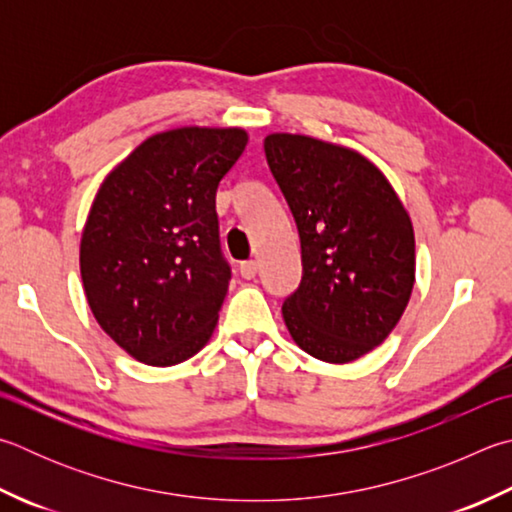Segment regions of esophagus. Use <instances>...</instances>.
Wrapping results in <instances>:
<instances>
[{"instance_id":"34e87169","label":"esophagus","mask_w":512,"mask_h":512,"mask_svg":"<svg viewBox=\"0 0 512 512\" xmlns=\"http://www.w3.org/2000/svg\"><path fill=\"white\" fill-rule=\"evenodd\" d=\"M239 273L244 280H253V277L257 275V262L255 259H248V262H241L239 264Z\"/></svg>"}]
</instances>
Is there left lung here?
Listing matches in <instances>:
<instances>
[{
	"instance_id": "obj_1",
	"label": "left lung",
	"mask_w": 512,
	"mask_h": 512,
	"mask_svg": "<svg viewBox=\"0 0 512 512\" xmlns=\"http://www.w3.org/2000/svg\"><path fill=\"white\" fill-rule=\"evenodd\" d=\"M266 163L295 219L302 280L282 315L313 358L351 362L401 320L414 286V230L365 156L311 136L264 138Z\"/></svg>"
}]
</instances>
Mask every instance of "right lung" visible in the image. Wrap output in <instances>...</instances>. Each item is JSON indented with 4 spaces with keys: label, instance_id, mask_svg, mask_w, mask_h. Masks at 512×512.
<instances>
[{
    "label": "right lung",
    "instance_id": "obj_1",
    "mask_svg": "<svg viewBox=\"0 0 512 512\" xmlns=\"http://www.w3.org/2000/svg\"><path fill=\"white\" fill-rule=\"evenodd\" d=\"M246 143L235 127L150 136L96 194L82 284L102 331L136 360L176 365L215 331L230 282L215 199Z\"/></svg>",
    "mask_w": 512,
    "mask_h": 512
}]
</instances>
